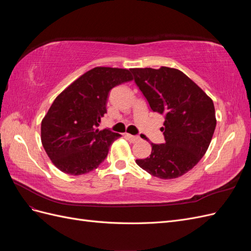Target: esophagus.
Returning <instances> with one entry per match:
<instances>
[{
  "label": "esophagus",
  "instance_id": "obj_1",
  "mask_svg": "<svg viewBox=\"0 0 251 251\" xmlns=\"http://www.w3.org/2000/svg\"><path fill=\"white\" fill-rule=\"evenodd\" d=\"M126 136L128 138V140H131L132 142H136V141H138L140 139L139 136H133V135H130V134H126Z\"/></svg>",
  "mask_w": 251,
  "mask_h": 251
}]
</instances>
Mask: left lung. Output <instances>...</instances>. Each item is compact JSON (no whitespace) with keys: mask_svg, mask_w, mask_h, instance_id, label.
Returning <instances> with one entry per match:
<instances>
[{"mask_svg":"<svg viewBox=\"0 0 251 251\" xmlns=\"http://www.w3.org/2000/svg\"><path fill=\"white\" fill-rule=\"evenodd\" d=\"M136 85L151 109L165 115L160 130L165 143H151L150 157L136 160L154 177H181L206 153L217 119L211 98L183 72L175 68H133Z\"/></svg>","mask_w":251,"mask_h":251,"instance_id":"left-lung-1","label":"left lung"}]
</instances>
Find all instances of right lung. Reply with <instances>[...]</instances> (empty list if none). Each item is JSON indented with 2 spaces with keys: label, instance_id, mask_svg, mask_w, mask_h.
<instances>
[{
  "label": "right lung",
  "instance_id": "obj_1",
  "mask_svg": "<svg viewBox=\"0 0 251 251\" xmlns=\"http://www.w3.org/2000/svg\"><path fill=\"white\" fill-rule=\"evenodd\" d=\"M127 69L95 67L68 86L42 120L41 140L48 157L65 174L79 176L98 168L120 137L100 130L111 89L130 81Z\"/></svg>",
  "mask_w": 251,
  "mask_h": 251
}]
</instances>
